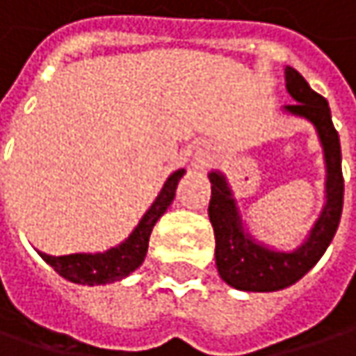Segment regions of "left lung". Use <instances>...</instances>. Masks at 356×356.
Masks as SVG:
<instances>
[{
    "label": "left lung",
    "instance_id": "1",
    "mask_svg": "<svg viewBox=\"0 0 356 356\" xmlns=\"http://www.w3.org/2000/svg\"><path fill=\"white\" fill-rule=\"evenodd\" d=\"M285 87L296 104L285 112L309 120L316 126L326 161V206L316 220L309 236L296 250H271L259 244L246 230L238 213L232 189L218 171L210 173L211 197L208 216L216 236V267L220 277L234 289L277 291L293 285L320 261L339 228L344 197L342 156L339 132L332 124L328 102L316 93L291 67L285 69Z\"/></svg>",
    "mask_w": 356,
    "mask_h": 356
}]
</instances>
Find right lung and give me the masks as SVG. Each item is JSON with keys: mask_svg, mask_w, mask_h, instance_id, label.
<instances>
[{"mask_svg": "<svg viewBox=\"0 0 356 356\" xmlns=\"http://www.w3.org/2000/svg\"><path fill=\"white\" fill-rule=\"evenodd\" d=\"M183 169L175 171L165 181L161 193L156 195L154 204L148 208L138 226L132 230V234L122 244L113 246L106 252H77V254H65V257H50L40 252V257L49 263L50 267L69 281L81 283V285H104L113 283L136 271L146 257L148 238L159 222V218L167 211L175 197L179 179L183 177Z\"/></svg>", "mask_w": 356, "mask_h": 356, "instance_id": "obj_1", "label": "right lung"}]
</instances>
